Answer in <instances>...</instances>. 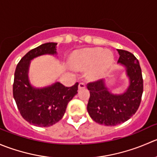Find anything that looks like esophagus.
<instances>
[{"mask_svg":"<svg viewBox=\"0 0 157 157\" xmlns=\"http://www.w3.org/2000/svg\"><path fill=\"white\" fill-rule=\"evenodd\" d=\"M85 88V84L83 83V82H81V83H79L78 85V90H81V89H84V88Z\"/></svg>","mask_w":157,"mask_h":157,"instance_id":"obj_1","label":"esophagus"}]
</instances>
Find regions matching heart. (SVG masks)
Listing matches in <instances>:
<instances>
[{"label": "heart", "mask_w": 157, "mask_h": 157, "mask_svg": "<svg viewBox=\"0 0 157 157\" xmlns=\"http://www.w3.org/2000/svg\"><path fill=\"white\" fill-rule=\"evenodd\" d=\"M114 63V55L110 50L100 47L85 48L76 50L70 57V64L77 70L90 67L88 76L91 80H98L107 73Z\"/></svg>", "instance_id": "b5f03b06"}]
</instances>
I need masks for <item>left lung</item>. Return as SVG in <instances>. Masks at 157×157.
I'll list each match as a JSON object with an SVG mask.
<instances>
[{
	"instance_id": "1",
	"label": "left lung",
	"mask_w": 157,
	"mask_h": 157,
	"mask_svg": "<svg viewBox=\"0 0 157 157\" xmlns=\"http://www.w3.org/2000/svg\"><path fill=\"white\" fill-rule=\"evenodd\" d=\"M117 63L125 69L129 84L123 93L114 94L105 79L89 83L90 91L87 110L90 117L98 124L115 126L129 120L136 113L141 101L144 83L138 60L128 51L117 49Z\"/></svg>"
}]
</instances>
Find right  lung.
I'll return each instance as SVG.
<instances>
[{
  "mask_svg": "<svg viewBox=\"0 0 157 157\" xmlns=\"http://www.w3.org/2000/svg\"><path fill=\"white\" fill-rule=\"evenodd\" d=\"M56 43H46L31 49L21 59L14 73L13 95L21 116L29 124L46 128L59 121L67 105L78 93V83L66 87L59 82L37 88L30 83L29 69L33 59L43 55L57 56Z\"/></svg>",
  "mask_w": 157,
  "mask_h": 157,
  "instance_id": "right-lung-1",
  "label": "right lung"
}]
</instances>
